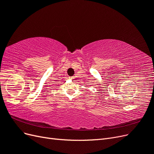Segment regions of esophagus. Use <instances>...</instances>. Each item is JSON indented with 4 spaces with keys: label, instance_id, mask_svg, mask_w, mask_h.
Here are the masks:
<instances>
[{
    "label": "esophagus",
    "instance_id": "esophagus-1",
    "mask_svg": "<svg viewBox=\"0 0 154 154\" xmlns=\"http://www.w3.org/2000/svg\"><path fill=\"white\" fill-rule=\"evenodd\" d=\"M74 78L73 77V76H71V77H69V79H70V80H73V79H74Z\"/></svg>",
    "mask_w": 154,
    "mask_h": 154
}]
</instances>
